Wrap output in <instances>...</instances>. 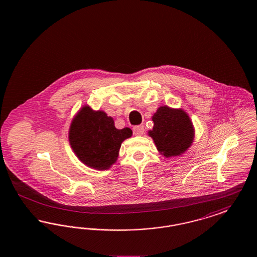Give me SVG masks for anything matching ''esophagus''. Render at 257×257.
Returning <instances> with one entry per match:
<instances>
[{
  "label": "esophagus",
  "mask_w": 257,
  "mask_h": 257,
  "mask_svg": "<svg viewBox=\"0 0 257 257\" xmlns=\"http://www.w3.org/2000/svg\"><path fill=\"white\" fill-rule=\"evenodd\" d=\"M145 132V126L144 125H137L133 128V133L135 136H142Z\"/></svg>",
  "instance_id": "esophagus-1"
}]
</instances>
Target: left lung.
Listing matches in <instances>:
<instances>
[{"instance_id":"obj_1","label":"left lung","mask_w":257,"mask_h":257,"mask_svg":"<svg viewBox=\"0 0 257 257\" xmlns=\"http://www.w3.org/2000/svg\"><path fill=\"white\" fill-rule=\"evenodd\" d=\"M153 129L148 132L157 149L164 156H178L191 147L194 140V127L183 110L160 107L154 113Z\"/></svg>"}]
</instances>
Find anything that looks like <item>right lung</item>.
Returning <instances> with one entry per match:
<instances>
[{"instance_id":"obj_1","label":"right lung","mask_w":257,"mask_h":257,"mask_svg":"<svg viewBox=\"0 0 257 257\" xmlns=\"http://www.w3.org/2000/svg\"><path fill=\"white\" fill-rule=\"evenodd\" d=\"M132 136L130 128L118 130L104 111L84 107L69 129V142L77 157L96 170H108L116 161L121 143Z\"/></svg>"}]
</instances>
